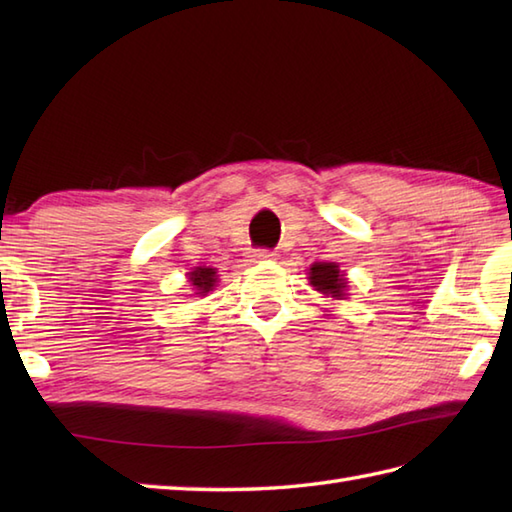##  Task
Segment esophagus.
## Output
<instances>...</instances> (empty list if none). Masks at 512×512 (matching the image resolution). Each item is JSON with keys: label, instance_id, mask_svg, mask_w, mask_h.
Segmentation results:
<instances>
[{"label": "esophagus", "instance_id": "1", "mask_svg": "<svg viewBox=\"0 0 512 512\" xmlns=\"http://www.w3.org/2000/svg\"><path fill=\"white\" fill-rule=\"evenodd\" d=\"M273 257H275L273 250H266V248H257L250 253V259H253V262H266V259H273Z\"/></svg>", "mask_w": 512, "mask_h": 512}]
</instances>
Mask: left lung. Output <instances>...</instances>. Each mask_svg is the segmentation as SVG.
I'll return each instance as SVG.
<instances>
[{
    "label": "left lung",
    "instance_id": "8db88e82",
    "mask_svg": "<svg viewBox=\"0 0 512 512\" xmlns=\"http://www.w3.org/2000/svg\"><path fill=\"white\" fill-rule=\"evenodd\" d=\"M310 284L319 292H323V295H330L336 299L343 297L345 281L339 275V266L336 264H325V262L314 264L310 268Z\"/></svg>",
    "mask_w": 512,
    "mask_h": 512
}]
</instances>
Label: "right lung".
<instances>
[{
    "label": "right lung",
    "instance_id": "right-lung-1",
    "mask_svg": "<svg viewBox=\"0 0 512 512\" xmlns=\"http://www.w3.org/2000/svg\"><path fill=\"white\" fill-rule=\"evenodd\" d=\"M189 279L191 284L200 290L198 295H204V292H209L215 286V268H195Z\"/></svg>",
    "mask_w": 512,
    "mask_h": 512
}]
</instances>
